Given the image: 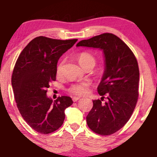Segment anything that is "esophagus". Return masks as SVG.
<instances>
[{
  "label": "esophagus",
  "mask_w": 157,
  "mask_h": 157,
  "mask_svg": "<svg viewBox=\"0 0 157 157\" xmlns=\"http://www.w3.org/2000/svg\"><path fill=\"white\" fill-rule=\"evenodd\" d=\"M80 97H76V96H74V97H73L72 99H73V101L75 102H77L78 100H80Z\"/></svg>",
  "instance_id": "obj_1"
}]
</instances>
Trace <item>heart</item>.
I'll return each mask as SVG.
<instances>
[{
	"label": "heart",
	"instance_id": "heart-1",
	"mask_svg": "<svg viewBox=\"0 0 157 157\" xmlns=\"http://www.w3.org/2000/svg\"><path fill=\"white\" fill-rule=\"evenodd\" d=\"M77 61L80 64L82 67L86 64H93L95 66L96 64V58H94L93 55L88 53V52H82L77 56ZM64 65V60H61L58 64L56 67L57 74H61L63 71V67ZM90 88V83L87 81L79 82V83H74L71 85L68 89V92L71 94H74L75 96H85L87 94Z\"/></svg>",
	"mask_w": 157,
	"mask_h": 157
}]
</instances>
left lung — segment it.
<instances>
[{
    "mask_svg": "<svg viewBox=\"0 0 157 157\" xmlns=\"http://www.w3.org/2000/svg\"><path fill=\"white\" fill-rule=\"evenodd\" d=\"M77 46L100 48L105 68L97 91L102 98L93 100L86 116L88 127L99 135H110L121 129L131 118L138 99L139 67L132 51L121 39L103 33ZM106 98L105 104L102 101Z\"/></svg>",
    "mask_w": 157,
    "mask_h": 157,
    "instance_id": "left-lung-1",
    "label": "left lung"
}]
</instances>
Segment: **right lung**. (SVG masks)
<instances>
[{
    "mask_svg": "<svg viewBox=\"0 0 157 157\" xmlns=\"http://www.w3.org/2000/svg\"><path fill=\"white\" fill-rule=\"evenodd\" d=\"M77 41L35 38L23 48L14 66L11 83L17 108L26 122L40 134H50L61 127L64 110L73 104L69 96L53 101L46 93L51 82L56 80L58 59Z\"/></svg>",
    "mask_w": 157,
    "mask_h": 157,
    "instance_id": "1",
    "label": "right lung"
}]
</instances>
